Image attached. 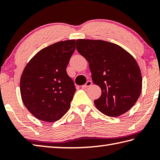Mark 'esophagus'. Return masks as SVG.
Instances as JSON below:
<instances>
[{"label":"esophagus","mask_w":160,"mask_h":160,"mask_svg":"<svg viewBox=\"0 0 160 160\" xmlns=\"http://www.w3.org/2000/svg\"><path fill=\"white\" fill-rule=\"evenodd\" d=\"M92 81L88 80V81H87V82L85 84V85L82 86V88H84V89L87 88H88V87H90L92 85Z\"/></svg>","instance_id":"34e87169"}]
</instances>
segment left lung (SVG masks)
Returning a JSON list of instances; mask_svg holds the SVG:
<instances>
[{"mask_svg": "<svg viewBox=\"0 0 160 160\" xmlns=\"http://www.w3.org/2000/svg\"><path fill=\"white\" fill-rule=\"evenodd\" d=\"M76 48L89 63L93 83L102 94L94 100L99 112L117 117L128 112L142 91V75L133 56L120 46L103 40L78 39Z\"/></svg>", "mask_w": 160, "mask_h": 160, "instance_id": "left-lung-1", "label": "left lung"}]
</instances>
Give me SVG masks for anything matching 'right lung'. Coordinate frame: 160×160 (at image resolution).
<instances>
[{
  "label": "right lung",
  "instance_id": "add662e5",
  "mask_svg": "<svg viewBox=\"0 0 160 160\" xmlns=\"http://www.w3.org/2000/svg\"><path fill=\"white\" fill-rule=\"evenodd\" d=\"M75 49V39L56 42L40 50L24 68L22 100L39 120L55 122L70 109L76 89L66 68Z\"/></svg>",
  "mask_w": 160,
  "mask_h": 160
}]
</instances>
